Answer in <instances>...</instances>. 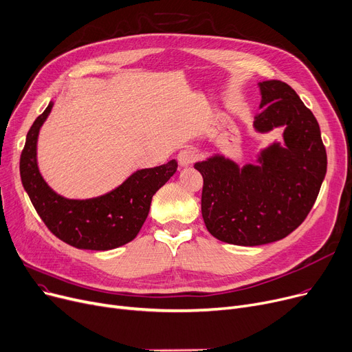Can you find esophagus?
<instances>
[{"label":"esophagus","mask_w":352,"mask_h":352,"mask_svg":"<svg viewBox=\"0 0 352 352\" xmlns=\"http://www.w3.org/2000/svg\"><path fill=\"white\" fill-rule=\"evenodd\" d=\"M197 157H199V153H197V151L193 149V148L183 149V151H180L179 155H177V160H179L180 166H189V164H192Z\"/></svg>","instance_id":"34e87169"}]
</instances>
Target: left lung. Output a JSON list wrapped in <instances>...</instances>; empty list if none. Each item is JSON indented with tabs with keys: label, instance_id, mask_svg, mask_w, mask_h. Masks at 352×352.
<instances>
[{
	"label": "left lung",
	"instance_id": "8db88e82",
	"mask_svg": "<svg viewBox=\"0 0 352 352\" xmlns=\"http://www.w3.org/2000/svg\"><path fill=\"white\" fill-rule=\"evenodd\" d=\"M261 102L254 129L284 128L257 164H239L223 155L195 163L203 176L201 216L217 240L261 245L294 232L313 209L327 173L318 122L296 91L281 80L258 84Z\"/></svg>",
	"mask_w": 352,
	"mask_h": 352
}]
</instances>
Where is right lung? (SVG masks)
Returning <instances> with one entry per match:
<instances>
[{"mask_svg":"<svg viewBox=\"0 0 352 352\" xmlns=\"http://www.w3.org/2000/svg\"><path fill=\"white\" fill-rule=\"evenodd\" d=\"M54 102L32 123L19 160L25 192L45 226L59 240L84 250L105 252L132 241L146 220L153 195L176 172L173 159L162 166L132 173L116 189L92 199H67L54 192L39 173L36 142Z\"/></svg>","mask_w":352,"mask_h":352,"instance_id":"1","label":"right lung"}]
</instances>
